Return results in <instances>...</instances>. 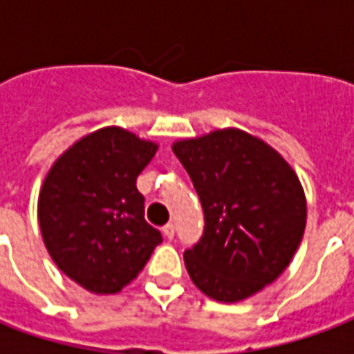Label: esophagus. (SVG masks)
<instances>
[{
    "mask_svg": "<svg viewBox=\"0 0 354 354\" xmlns=\"http://www.w3.org/2000/svg\"><path fill=\"white\" fill-rule=\"evenodd\" d=\"M162 235L167 239H174V225H172V223H167V225L162 227Z\"/></svg>",
    "mask_w": 354,
    "mask_h": 354,
    "instance_id": "1",
    "label": "esophagus"
}]
</instances>
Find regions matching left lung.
<instances>
[{"mask_svg":"<svg viewBox=\"0 0 354 354\" xmlns=\"http://www.w3.org/2000/svg\"><path fill=\"white\" fill-rule=\"evenodd\" d=\"M184 165L205 212V231L185 250L193 284L235 304L271 284L301 243L307 203L299 178L279 151L239 129L180 140Z\"/></svg>","mask_w":354,"mask_h":354,"instance_id":"1","label":"left lung"}]
</instances>
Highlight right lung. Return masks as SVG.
I'll use <instances>...</instances> for the list:
<instances>
[{"mask_svg":"<svg viewBox=\"0 0 354 354\" xmlns=\"http://www.w3.org/2000/svg\"><path fill=\"white\" fill-rule=\"evenodd\" d=\"M157 144L106 127L77 140L45 178L43 243L58 269L93 294H115L144 269L161 233L144 218L136 178Z\"/></svg>","mask_w":354,"mask_h":354,"instance_id":"add662e5","label":"right lung"}]
</instances>
